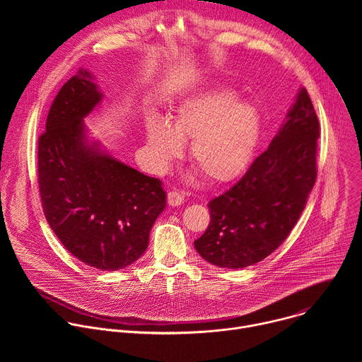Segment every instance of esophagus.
Masks as SVG:
<instances>
[{"mask_svg": "<svg viewBox=\"0 0 362 362\" xmlns=\"http://www.w3.org/2000/svg\"><path fill=\"white\" fill-rule=\"evenodd\" d=\"M183 202H185L183 193L176 192V190L168 193V203H169L170 206H180Z\"/></svg>", "mask_w": 362, "mask_h": 362, "instance_id": "34e87169", "label": "esophagus"}]
</instances>
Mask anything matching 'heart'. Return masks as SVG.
I'll return each mask as SVG.
<instances>
[{
  "label": "heart",
  "instance_id": "heart-1",
  "mask_svg": "<svg viewBox=\"0 0 362 362\" xmlns=\"http://www.w3.org/2000/svg\"><path fill=\"white\" fill-rule=\"evenodd\" d=\"M236 91L214 88L183 100L168 122L146 120V150L158 170L168 169L182 153V141L194 139L189 159L204 180L222 185L249 166L262 133L259 110L238 101Z\"/></svg>",
  "mask_w": 362,
  "mask_h": 362
}]
</instances>
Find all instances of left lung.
Listing matches in <instances>:
<instances>
[{
    "label": "left lung",
    "mask_w": 362,
    "mask_h": 362,
    "mask_svg": "<svg viewBox=\"0 0 362 362\" xmlns=\"http://www.w3.org/2000/svg\"><path fill=\"white\" fill-rule=\"evenodd\" d=\"M318 137L320 122L302 87L269 147L238 183L209 202L211 223L194 240L204 261L246 268L286 239L315 185Z\"/></svg>",
    "instance_id": "8db88e82"
}]
</instances>
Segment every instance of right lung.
<instances>
[{
  "instance_id": "1",
  "label": "right lung",
  "mask_w": 362,
  "mask_h": 362,
  "mask_svg": "<svg viewBox=\"0 0 362 362\" xmlns=\"http://www.w3.org/2000/svg\"><path fill=\"white\" fill-rule=\"evenodd\" d=\"M101 98L84 69L62 87L38 139V186L45 219L64 247L91 268L119 271L147 249L166 192L159 179L88 139L84 117Z\"/></svg>"
}]
</instances>
